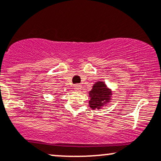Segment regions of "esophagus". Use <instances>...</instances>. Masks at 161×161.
Returning <instances> with one entry per match:
<instances>
[{
	"label": "esophagus",
	"instance_id": "34e87169",
	"mask_svg": "<svg viewBox=\"0 0 161 161\" xmlns=\"http://www.w3.org/2000/svg\"><path fill=\"white\" fill-rule=\"evenodd\" d=\"M73 88H74V89L76 90V91H79V90L81 89V88H82V86L79 84H75L74 85V86H73Z\"/></svg>",
	"mask_w": 161,
	"mask_h": 161
}]
</instances>
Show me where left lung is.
<instances>
[{
    "label": "left lung",
    "mask_w": 161,
    "mask_h": 161,
    "mask_svg": "<svg viewBox=\"0 0 161 161\" xmlns=\"http://www.w3.org/2000/svg\"><path fill=\"white\" fill-rule=\"evenodd\" d=\"M111 94L110 90L107 88L106 85L102 82H96L94 85L92 90L90 92L89 106L92 109L100 108L104 104V101H108Z\"/></svg>",
    "instance_id": "8db88e82"
}]
</instances>
